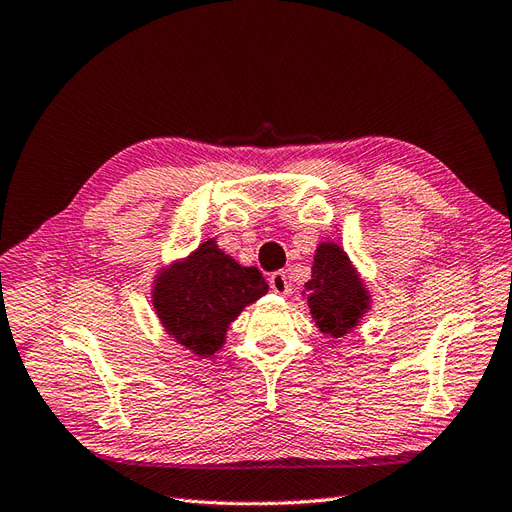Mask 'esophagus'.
Here are the masks:
<instances>
[{"instance_id": "34e87169", "label": "esophagus", "mask_w": 512, "mask_h": 512, "mask_svg": "<svg viewBox=\"0 0 512 512\" xmlns=\"http://www.w3.org/2000/svg\"><path fill=\"white\" fill-rule=\"evenodd\" d=\"M268 283H270V290L281 294V296H285L287 292H290V279H287V274L281 272V270L279 272H272Z\"/></svg>"}]
</instances>
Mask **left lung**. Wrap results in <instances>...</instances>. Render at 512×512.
Returning <instances> with one entry per match:
<instances>
[{"label": "left lung", "mask_w": 512, "mask_h": 512, "mask_svg": "<svg viewBox=\"0 0 512 512\" xmlns=\"http://www.w3.org/2000/svg\"><path fill=\"white\" fill-rule=\"evenodd\" d=\"M313 320L324 335L344 337L370 309V294L352 268L344 248L322 242L313 257L311 279L305 283Z\"/></svg>", "instance_id": "left-lung-1"}]
</instances>
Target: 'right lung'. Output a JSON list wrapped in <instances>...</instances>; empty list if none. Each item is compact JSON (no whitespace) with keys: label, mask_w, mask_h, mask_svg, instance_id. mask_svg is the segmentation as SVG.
<instances>
[{"label":"right lung","mask_w":512,"mask_h":512,"mask_svg":"<svg viewBox=\"0 0 512 512\" xmlns=\"http://www.w3.org/2000/svg\"><path fill=\"white\" fill-rule=\"evenodd\" d=\"M268 292L257 268H244L214 240L162 272L153 285V307L168 335L196 357H212L225 344L229 324Z\"/></svg>","instance_id":"add662e5"}]
</instances>
